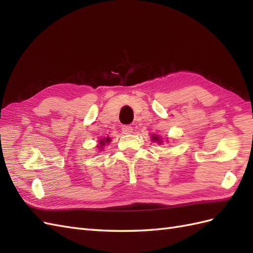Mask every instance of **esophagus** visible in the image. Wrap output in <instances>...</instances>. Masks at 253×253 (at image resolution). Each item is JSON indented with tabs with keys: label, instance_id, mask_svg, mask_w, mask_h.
<instances>
[{
	"label": "esophagus",
	"instance_id": "esophagus-1",
	"mask_svg": "<svg viewBox=\"0 0 253 253\" xmlns=\"http://www.w3.org/2000/svg\"><path fill=\"white\" fill-rule=\"evenodd\" d=\"M122 131L124 134H130L133 131V128L129 125H125L122 127Z\"/></svg>",
	"mask_w": 253,
	"mask_h": 253
}]
</instances>
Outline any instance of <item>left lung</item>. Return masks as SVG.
<instances>
[{
	"label": "left lung",
	"instance_id": "8db88e82",
	"mask_svg": "<svg viewBox=\"0 0 253 253\" xmlns=\"http://www.w3.org/2000/svg\"><path fill=\"white\" fill-rule=\"evenodd\" d=\"M152 139H153L154 141H157V142H158V143H161V140L159 139V137H158V135H153V137H152Z\"/></svg>",
	"mask_w": 253,
	"mask_h": 253
}]
</instances>
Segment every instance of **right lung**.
I'll return each instance as SVG.
<instances>
[{
	"label": "right lung",
	"mask_w": 253,
	"mask_h": 253,
	"mask_svg": "<svg viewBox=\"0 0 253 253\" xmlns=\"http://www.w3.org/2000/svg\"><path fill=\"white\" fill-rule=\"evenodd\" d=\"M109 142H111V139H110V137L100 139V140H99V143H98V147L101 148V150H102V148H103L102 146H105L107 143H109Z\"/></svg>",
	"instance_id": "1"
}]
</instances>
